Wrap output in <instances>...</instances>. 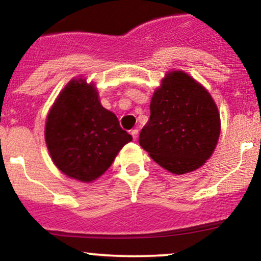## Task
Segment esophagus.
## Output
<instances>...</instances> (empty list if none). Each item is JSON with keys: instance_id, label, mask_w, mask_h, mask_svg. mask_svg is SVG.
Returning a JSON list of instances; mask_svg holds the SVG:
<instances>
[{"instance_id": "34e87169", "label": "esophagus", "mask_w": 261, "mask_h": 261, "mask_svg": "<svg viewBox=\"0 0 261 261\" xmlns=\"http://www.w3.org/2000/svg\"><path fill=\"white\" fill-rule=\"evenodd\" d=\"M130 134H132V137H133V139L137 140L138 139V134H139V130H138L137 128H136V129H132Z\"/></svg>"}]
</instances>
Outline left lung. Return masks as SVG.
Instances as JSON below:
<instances>
[{"label":"left lung","mask_w":261,"mask_h":261,"mask_svg":"<svg viewBox=\"0 0 261 261\" xmlns=\"http://www.w3.org/2000/svg\"><path fill=\"white\" fill-rule=\"evenodd\" d=\"M220 136V115L211 95L185 72H171L152 95L150 118L139 144L170 172L203 166Z\"/></svg>","instance_id":"8db88e82"}]
</instances>
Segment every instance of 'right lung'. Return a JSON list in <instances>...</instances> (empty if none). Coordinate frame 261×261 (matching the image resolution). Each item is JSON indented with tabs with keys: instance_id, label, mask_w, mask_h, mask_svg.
I'll return each instance as SVG.
<instances>
[{
	"instance_id": "1",
	"label": "right lung",
	"mask_w": 261,
	"mask_h": 261,
	"mask_svg": "<svg viewBox=\"0 0 261 261\" xmlns=\"http://www.w3.org/2000/svg\"><path fill=\"white\" fill-rule=\"evenodd\" d=\"M45 139L61 172L91 182L111 166L132 136L101 106L96 89L83 79L67 84L47 116Z\"/></svg>"
}]
</instances>
